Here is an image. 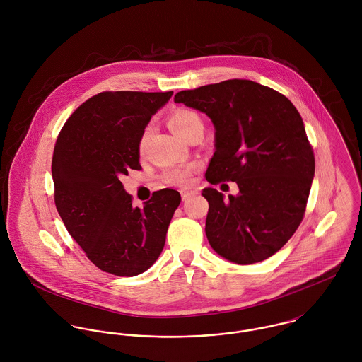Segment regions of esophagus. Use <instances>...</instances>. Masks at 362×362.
I'll list each match as a JSON object with an SVG mask.
<instances>
[{
    "mask_svg": "<svg viewBox=\"0 0 362 362\" xmlns=\"http://www.w3.org/2000/svg\"><path fill=\"white\" fill-rule=\"evenodd\" d=\"M181 192V198H182V201H188V199H191V198H194L195 197V191H192V189H181L180 191Z\"/></svg>",
    "mask_w": 362,
    "mask_h": 362,
    "instance_id": "34e87169",
    "label": "esophagus"
}]
</instances>
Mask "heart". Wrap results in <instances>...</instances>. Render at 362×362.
<instances>
[{"mask_svg":"<svg viewBox=\"0 0 362 362\" xmlns=\"http://www.w3.org/2000/svg\"><path fill=\"white\" fill-rule=\"evenodd\" d=\"M168 128L180 138H184L194 127L197 125H202V121L199 118V115L188 108H177L174 110L167 119ZM146 142H148V131L142 135L141 141H139V153L142 155L145 152L146 148ZM197 170V164H182V165H174L167 168L161 178L165 184L168 185H174V187H185L192 181V175Z\"/></svg>","mask_w":362,"mask_h":362,"instance_id":"obj_1","label":"heart"}]
</instances>
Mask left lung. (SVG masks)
I'll use <instances>...</instances> for the list:
<instances>
[{
	"mask_svg": "<svg viewBox=\"0 0 362 362\" xmlns=\"http://www.w3.org/2000/svg\"><path fill=\"white\" fill-rule=\"evenodd\" d=\"M174 102L205 112L214 125L207 181H233L240 188L228 199L204 189L209 244L238 264L272 257L301 224L315 173L300 112L284 95L247 79L181 90Z\"/></svg>",
	"mask_w": 362,
	"mask_h": 362,
	"instance_id": "1",
	"label": "left lung"
}]
</instances>
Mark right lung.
Wrapping results in <instances>:
<instances>
[{
  "instance_id": "1",
  "label": "right lung",
  "mask_w": 362,
  "mask_h": 362,
  "mask_svg": "<svg viewBox=\"0 0 362 362\" xmlns=\"http://www.w3.org/2000/svg\"><path fill=\"white\" fill-rule=\"evenodd\" d=\"M173 92H102L81 104L58 134L52 173L55 207L71 237L100 270L131 277L148 270L165 243L181 195L164 188L144 209L121 182L141 170L139 141Z\"/></svg>"
}]
</instances>
